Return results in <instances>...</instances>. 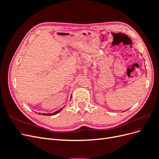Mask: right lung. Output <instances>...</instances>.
Here are the masks:
<instances>
[{
  "mask_svg": "<svg viewBox=\"0 0 159 159\" xmlns=\"http://www.w3.org/2000/svg\"><path fill=\"white\" fill-rule=\"evenodd\" d=\"M64 107H62V108H61V109H60L59 110H57V111H56V112H54V113H49V114H46V113H43L42 115H50H50H56L57 113H58L60 111H61V109H63ZM38 114H39V115H40V113H38Z\"/></svg>",
  "mask_w": 159,
  "mask_h": 159,
  "instance_id": "add662e5",
  "label": "right lung"
}]
</instances>
